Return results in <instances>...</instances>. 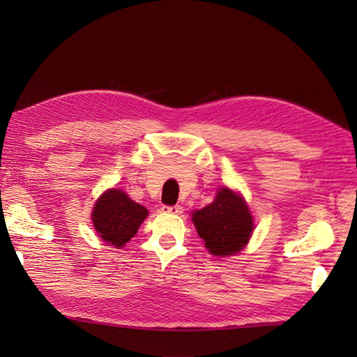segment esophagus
Masks as SVG:
<instances>
[{
	"mask_svg": "<svg viewBox=\"0 0 357 357\" xmlns=\"http://www.w3.org/2000/svg\"><path fill=\"white\" fill-rule=\"evenodd\" d=\"M164 213H170V215H181L183 213V207L181 206H162L161 208Z\"/></svg>",
	"mask_w": 357,
	"mask_h": 357,
	"instance_id": "obj_1",
	"label": "esophagus"
}]
</instances>
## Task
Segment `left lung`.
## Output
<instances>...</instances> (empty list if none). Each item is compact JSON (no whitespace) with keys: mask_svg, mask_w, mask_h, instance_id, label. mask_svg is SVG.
<instances>
[{"mask_svg":"<svg viewBox=\"0 0 357 357\" xmlns=\"http://www.w3.org/2000/svg\"><path fill=\"white\" fill-rule=\"evenodd\" d=\"M192 221L210 255L231 256L244 248L255 229L247 202L229 187L219 188L215 201L195 210Z\"/></svg>","mask_w":357,"mask_h":357,"instance_id":"left-lung-1","label":"left lung"}]
</instances>
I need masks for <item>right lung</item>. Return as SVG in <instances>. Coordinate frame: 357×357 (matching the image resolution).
Returning a JSON list of instances; mask_svg holds the SVG:
<instances>
[{"label":"right lung","mask_w":357,"mask_h":357,"mask_svg":"<svg viewBox=\"0 0 357 357\" xmlns=\"http://www.w3.org/2000/svg\"><path fill=\"white\" fill-rule=\"evenodd\" d=\"M149 211L119 188H109L96 201L92 221L100 238L109 245L124 247L147 218Z\"/></svg>","instance_id":"1"}]
</instances>
